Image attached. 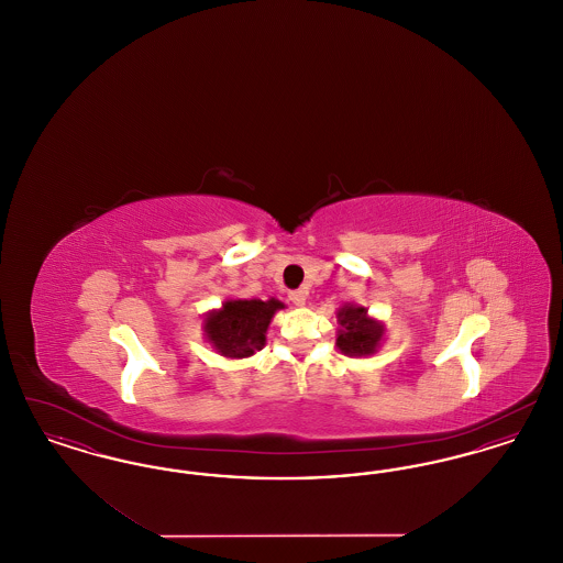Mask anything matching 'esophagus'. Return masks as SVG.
<instances>
[{"label": "esophagus", "instance_id": "obj_1", "mask_svg": "<svg viewBox=\"0 0 563 563\" xmlns=\"http://www.w3.org/2000/svg\"><path fill=\"white\" fill-rule=\"evenodd\" d=\"M306 291H301V289H297V291H291L289 294V299L294 301L295 306H306Z\"/></svg>", "mask_w": 563, "mask_h": 563}]
</instances>
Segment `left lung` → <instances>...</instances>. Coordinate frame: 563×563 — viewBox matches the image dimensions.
<instances>
[{
	"instance_id": "1",
	"label": "left lung",
	"mask_w": 563,
	"mask_h": 563,
	"mask_svg": "<svg viewBox=\"0 0 563 563\" xmlns=\"http://www.w3.org/2000/svg\"><path fill=\"white\" fill-rule=\"evenodd\" d=\"M338 340L335 346L349 356L374 354L384 338V324L367 317L363 306H344L338 310Z\"/></svg>"
}]
</instances>
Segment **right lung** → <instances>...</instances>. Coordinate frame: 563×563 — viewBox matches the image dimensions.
Returning a JSON list of instances; mask_svg holds the SVG:
<instances>
[{
	"label": "right lung",
	"mask_w": 563,
	"mask_h": 563,
	"mask_svg": "<svg viewBox=\"0 0 563 563\" xmlns=\"http://www.w3.org/2000/svg\"><path fill=\"white\" fill-rule=\"evenodd\" d=\"M283 301L262 299H228L219 310L205 319V335L213 349L228 358H246L266 344V331Z\"/></svg>",
	"instance_id": "add662e5"
}]
</instances>
